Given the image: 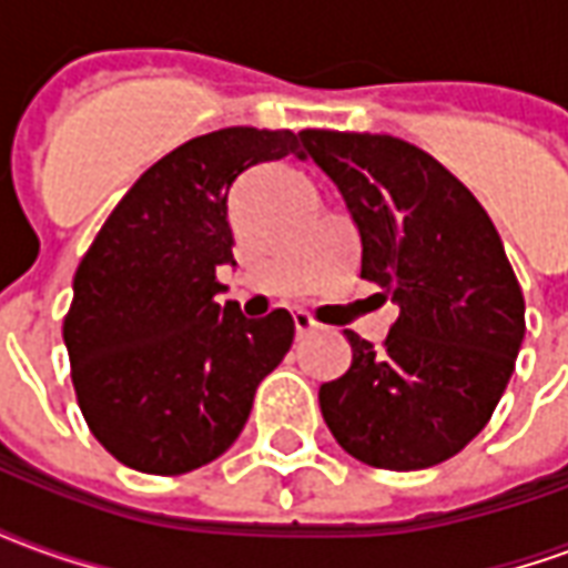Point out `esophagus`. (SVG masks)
<instances>
[{"mask_svg": "<svg viewBox=\"0 0 568 568\" xmlns=\"http://www.w3.org/2000/svg\"><path fill=\"white\" fill-rule=\"evenodd\" d=\"M316 328H320V325L313 322V316H310V313H304V310H297V313H295V332H297V337H307V334H313V332H316Z\"/></svg>", "mask_w": 568, "mask_h": 568, "instance_id": "1", "label": "esophagus"}]
</instances>
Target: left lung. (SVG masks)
<instances>
[{
	"instance_id": "obj_1",
	"label": "left lung",
	"mask_w": 568,
	"mask_h": 568,
	"mask_svg": "<svg viewBox=\"0 0 568 568\" xmlns=\"http://www.w3.org/2000/svg\"><path fill=\"white\" fill-rule=\"evenodd\" d=\"M301 142L356 224L362 276L398 301L383 349L344 332L353 362L322 383V417L358 463H444L487 426L524 344V292L499 231L410 142L337 130H304Z\"/></svg>"
}]
</instances>
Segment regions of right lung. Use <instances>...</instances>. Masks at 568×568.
<instances>
[{
	"instance_id": "right-lung-1",
	"label": "right lung",
	"mask_w": 568,
	"mask_h": 568,
	"mask_svg": "<svg viewBox=\"0 0 568 568\" xmlns=\"http://www.w3.org/2000/svg\"><path fill=\"white\" fill-rule=\"evenodd\" d=\"M297 151L292 130L185 142L136 179L81 258L63 341L81 414L118 463L185 475L240 438L295 320L219 304L215 271L236 264L227 200L248 166Z\"/></svg>"
}]
</instances>
